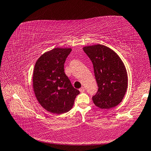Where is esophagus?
Segmentation results:
<instances>
[{
  "mask_svg": "<svg viewBox=\"0 0 151 151\" xmlns=\"http://www.w3.org/2000/svg\"><path fill=\"white\" fill-rule=\"evenodd\" d=\"M79 91H80L81 93H83V92H84V91H85V88L84 87H81L80 89H79Z\"/></svg>",
  "mask_w": 151,
  "mask_h": 151,
  "instance_id": "34e87169",
  "label": "esophagus"
}]
</instances>
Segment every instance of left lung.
<instances>
[{
  "label": "left lung",
  "instance_id": "obj_1",
  "mask_svg": "<svg viewBox=\"0 0 151 151\" xmlns=\"http://www.w3.org/2000/svg\"><path fill=\"white\" fill-rule=\"evenodd\" d=\"M92 61L98 89L93 102L101 109H110L122 102L127 88L128 78L124 64L116 52L97 44L83 47Z\"/></svg>",
  "mask_w": 151,
  "mask_h": 151
}]
</instances>
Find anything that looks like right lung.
<instances>
[{
    "mask_svg": "<svg viewBox=\"0 0 151 151\" xmlns=\"http://www.w3.org/2000/svg\"><path fill=\"white\" fill-rule=\"evenodd\" d=\"M70 48H54L43 53L35 63L33 88L35 97L46 110L61 114L73 108L80 94L64 72V64Z\"/></svg>",
    "mask_w": 151,
    "mask_h": 151,
    "instance_id": "right-lung-1",
    "label": "right lung"
}]
</instances>
